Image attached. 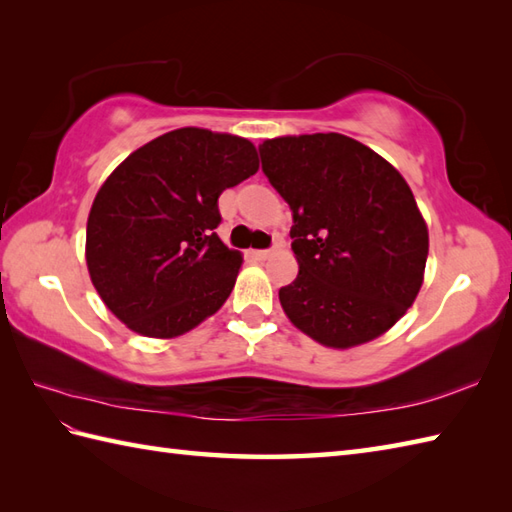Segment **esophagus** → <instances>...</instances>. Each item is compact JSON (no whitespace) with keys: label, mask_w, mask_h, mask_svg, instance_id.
<instances>
[{"label":"esophagus","mask_w":512,"mask_h":512,"mask_svg":"<svg viewBox=\"0 0 512 512\" xmlns=\"http://www.w3.org/2000/svg\"><path fill=\"white\" fill-rule=\"evenodd\" d=\"M258 260H267L269 256H271V249H254V252H252Z\"/></svg>","instance_id":"obj_1"}]
</instances>
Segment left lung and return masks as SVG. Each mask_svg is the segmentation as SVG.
Returning <instances> with one entry per match:
<instances>
[{"label":"left lung","instance_id":"8db88e82","mask_svg":"<svg viewBox=\"0 0 512 512\" xmlns=\"http://www.w3.org/2000/svg\"><path fill=\"white\" fill-rule=\"evenodd\" d=\"M258 151L293 217L300 269L278 291L289 320L331 348L383 335L414 304L429 252L407 181L342 133L287 135Z\"/></svg>","mask_w":512,"mask_h":512}]
</instances>
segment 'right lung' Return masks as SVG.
Here are the masks:
<instances>
[{
    "label": "right lung",
    "instance_id": "obj_1",
    "mask_svg": "<svg viewBox=\"0 0 512 512\" xmlns=\"http://www.w3.org/2000/svg\"><path fill=\"white\" fill-rule=\"evenodd\" d=\"M258 170L254 144L177 129L131 153L87 219V269L109 311L146 337H177L217 313L243 258L217 236L219 197Z\"/></svg>",
    "mask_w": 512,
    "mask_h": 512
}]
</instances>
